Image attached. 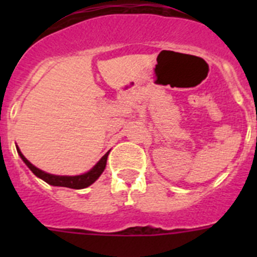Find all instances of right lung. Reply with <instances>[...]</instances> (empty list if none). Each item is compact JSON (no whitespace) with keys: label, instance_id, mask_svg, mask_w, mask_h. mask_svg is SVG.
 <instances>
[{"label":"right lung","instance_id":"1","mask_svg":"<svg viewBox=\"0 0 257 257\" xmlns=\"http://www.w3.org/2000/svg\"><path fill=\"white\" fill-rule=\"evenodd\" d=\"M18 153H19L20 158L24 161V163L28 166L29 170H31L37 178L42 179V180L46 181L50 185H54V187H65L70 188V189H83V188H87L88 185H91L92 183H95V181L99 179V176L103 174L104 169H105L106 166V158H108L109 152L101 157V160L99 161L90 171L82 175H77V176H59V175L47 174V172L42 171V170L37 169L36 166L32 165L26 157L23 156L22 152L19 151V148H18Z\"/></svg>","mask_w":257,"mask_h":257}]
</instances>
